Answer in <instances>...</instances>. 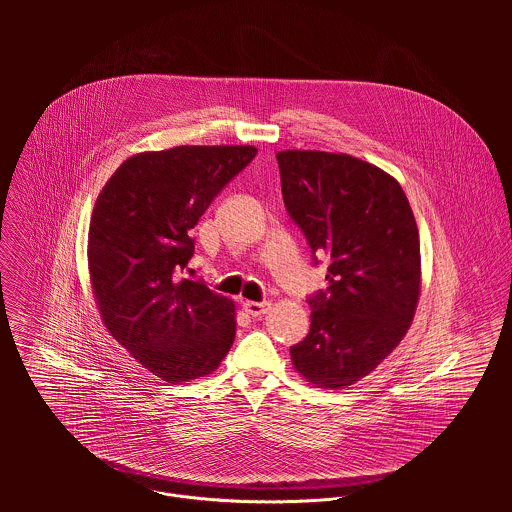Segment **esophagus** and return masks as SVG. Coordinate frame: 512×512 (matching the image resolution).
Returning <instances> with one entry per match:
<instances>
[{
    "label": "esophagus",
    "mask_w": 512,
    "mask_h": 512,
    "mask_svg": "<svg viewBox=\"0 0 512 512\" xmlns=\"http://www.w3.org/2000/svg\"><path fill=\"white\" fill-rule=\"evenodd\" d=\"M270 309V301H246L244 311L252 317H260Z\"/></svg>",
    "instance_id": "obj_1"
}]
</instances>
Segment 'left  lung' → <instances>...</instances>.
I'll list each match as a JSON object with an SVG mask.
<instances>
[{"label": "left lung", "mask_w": 512, "mask_h": 512, "mask_svg": "<svg viewBox=\"0 0 512 512\" xmlns=\"http://www.w3.org/2000/svg\"><path fill=\"white\" fill-rule=\"evenodd\" d=\"M282 195L313 264L329 258L327 290L307 297L311 327L293 366L317 388H347L406 335L420 295V236L394 177L363 159L280 151Z\"/></svg>", "instance_id": "8db88e82"}]
</instances>
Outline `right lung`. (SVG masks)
Wrapping results in <instances>:
<instances>
[{
	"label": "right lung",
	"mask_w": 512,
	"mask_h": 512,
	"mask_svg": "<svg viewBox=\"0 0 512 512\" xmlns=\"http://www.w3.org/2000/svg\"><path fill=\"white\" fill-rule=\"evenodd\" d=\"M256 153L252 146L138 153L96 199L88 270L102 321L140 365L171 384L211 374L232 347V301L179 274L193 258L197 220Z\"/></svg>",
	"instance_id": "1"
}]
</instances>
